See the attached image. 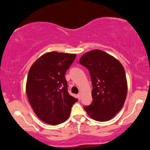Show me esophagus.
Returning a JSON list of instances; mask_svg holds the SVG:
<instances>
[{"label": "esophagus", "mask_w": 150, "mask_h": 150, "mask_svg": "<svg viewBox=\"0 0 150 150\" xmlns=\"http://www.w3.org/2000/svg\"><path fill=\"white\" fill-rule=\"evenodd\" d=\"M77 97H78L79 100H80L81 98V93H79V94H78V95H77Z\"/></svg>", "instance_id": "34e87169"}]
</instances>
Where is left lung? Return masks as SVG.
<instances>
[{"mask_svg":"<svg viewBox=\"0 0 150 150\" xmlns=\"http://www.w3.org/2000/svg\"><path fill=\"white\" fill-rule=\"evenodd\" d=\"M79 63L89 71L93 87L92 103L85 106V110L95 120H110L121 110L126 98L128 84L123 65L100 50L85 53Z\"/></svg>","mask_w":150,"mask_h":150,"instance_id":"1","label":"left lung"}]
</instances>
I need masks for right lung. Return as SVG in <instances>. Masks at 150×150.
Segmentation results:
<instances>
[{
	"label": "right lung",
	"instance_id": "add662e5",
	"mask_svg": "<svg viewBox=\"0 0 150 150\" xmlns=\"http://www.w3.org/2000/svg\"><path fill=\"white\" fill-rule=\"evenodd\" d=\"M76 57L75 54L56 52L42 55L29 70L26 92L40 120L50 125L64 122L77 98L67 91L65 74Z\"/></svg>",
	"mask_w": 150,
	"mask_h": 150
}]
</instances>
